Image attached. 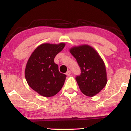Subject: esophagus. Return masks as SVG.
Masks as SVG:
<instances>
[{
  "label": "esophagus",
  "mask_w": 131,
  "mask_h": 131,
  "mask_svg": "<svg viewBox=\"0 0 131 131\" xmlns=\"http://www.w3.org/2000/svg\"><path fill=\"white\" fill-rule=\"evenodd\" d=\"M71 74V71H70V70L68 71L67 73H66V74H67V76H70Z\"/></svg>",
  "instance_id": "1"
}]
</instances>
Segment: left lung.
Instances as JSON below:
<instances>
[{
  "label": "left lung",
  "instance_id": "1",
  "mask_svg": "<svg viewBox=\"0 0 131 131\" xmlns=\"http://www.w3.org/2000/svg\"><path fill=\"white\" fill-rule=\"evenodd\" d=\"M70 53L76 59L81 73L76 77L80 90L85 95L93 97L103 89L107 83L106 68L103 60L89 45L73 47Z\"/></svg>",
  "mask_w": 131,
  "mask_h": 131
}]
</instances>
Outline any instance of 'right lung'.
Returning <instances> with one entry per match:
<instances>
[{"label":"right lung","mask_w":131,"mask_h":131,"mask_svg":"<svg viewBox=\"0 0 131 131\" xmlns=\"http://www.w3.org/2000/svg\"><path fill=\"white\" fill-rule=\"evenodd\" d=\"M65 43H42L30 56L25 69V78L30 88L46 97L56 95L62 88L66 76L60 73L54 58Z\"/></svg>","instance_id":"right-lung-1"}]
</instances>
